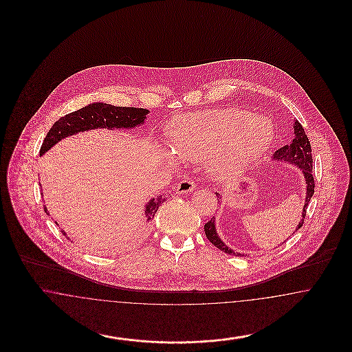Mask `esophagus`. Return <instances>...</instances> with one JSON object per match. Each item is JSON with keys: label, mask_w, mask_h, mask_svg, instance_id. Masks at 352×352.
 Listing matches in <instances>:
<instances>
[{"label": "esophagus", "mask_w": 352, "mask_h": 352, "mask_svg": "<svg viewBox=\"0 0 352 352\" xmlns=\"http://www.w3.org/2000/svg\"><path fill=\"white\" fill-rule=\"evenodd\" d=\"M194 188H195V182H194V181H191V179H184V181H181L179 184H177L175 191H177V194H188V192H191Z\"/></svg>", "instance_id": "1"}]
</instances>
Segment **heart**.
Listing matches in <instances>:
<instances>
[{
  "instance_id": "obj_1",
  "label": "heart",
  "mask_w": 352,
  "mask_h": 352,
  "mask_svg": "<svg viewBox=\"0 0 352 352\" xmlns=\"http://www.w3.org/2000/svg\"><path fill=\"white\" fill-rule=\"evenodd\" d=\"M170 138L179 158L204 161L210 178L231 181L263 160L273 144L274 125L243 109H210L175 118Z\"/></svg>"
}]
</instances>
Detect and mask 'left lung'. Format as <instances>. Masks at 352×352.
I'll return each mask as SVG.
<instances>
[{"label":"left lung","instance_id":"1","mask_svg":"<svg viewBox=\"0 0 352 352\" xmlns=\"http://www.w3.org/2000/svg\"><path fill=\"white\" fill-rule=\"evenodd\" d=\"M293 129H294V137L293 140L290 141L289 145H285L281 149H278L277 151H274V154L272 155V161H276V162H284V164H289V165H293L296 168L301 170L302 175H303V179H305V184H306V195H305V204H303V208H302L301 219H300V223L297 224L296 227V231L297 232L303 224V219L306 217V210H307V206H309V201L311 199L313 194H314V178H313V155H311V146H310V142H309V138L307 135L305 134V131L302 128L301 124L298 122V120H294L293 122ZM220 195V194H217ZM220 201V199H219ZM215 217L211 219L210 221H207L204 224V232L207 239L219 248L220 251L224 252V253H228V254H234V256H244L243 253H239V252H234L232 248H230L218 234L217 231V224H215ZM293 232V234H294Z\"/></svg>","mask_w":352,"mask_h":352}]
</instances>
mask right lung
Returning <instances> with one entry per match:
<instances>
[{
    "label": "right lung",
    "mask_w": 352,
    "mask_h": 352,
    "mask_svg": "<svg viewBox=\"0 0 352 352\" xmlns=\"http://www.w3.org/2000/svg\"><path fill=\"white\" fill-rule=\"evenodd\" d=\"M148 115L149 111L144 108L115 107L105 102L88 104L79 111L68 113L65 118L55 121L41 146L39 155H43L46 151H50L55 144L74 134L83 133L94 129H133L135 126L144 125ZM165 201L166 197L158 195L157 198H151V201L145 204V223H149L153 220L158 207ZM45 211L47 212L46 207ZM63 234H66V232L63 231Z\"/></svg>",
    "instance_id": "add662e5"
}]
</instances>
